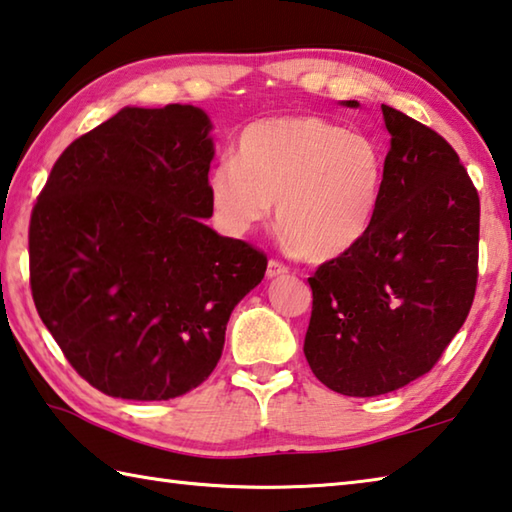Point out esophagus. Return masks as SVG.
Here are the masks:
<instances>
[{
	"mask_svg": "<svg viewBox=\"0 0 512 512\" xmlns=\"http://www.w3.org/2000/svg\"><path fill=\"white\" fill-rule=\"evenodd\" d=\"M286 273H288V266L282 264V262H277V259H271V262H268V266H266L268 280H273V277H282Z\"/></svg>",
	"mask_w": 512,
	"mask_h": 512,
	"instance_id": "obj_1",
	"label": "esophagus"
}]
</instances>
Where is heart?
Segmentation results:
<instances>
[{
	"label": "heart",
	"mask_w": 512,
	"mask_h": 512,
	"mask_svg": "<svg viewBox=\"0 0 512 512\" xmlns=\"http://www.w3.org/2000/svg\"><path fill=\"white\" fill-rule=\"evenodd\" d=\"M387 159L374 138L318 116H275L248 125L235 161L210 172L217 219L244 235L268 219L309 262L349 255L374 226Z\"/></svg>",
	"instance_id": "b5f03b06"
}]
</instances>
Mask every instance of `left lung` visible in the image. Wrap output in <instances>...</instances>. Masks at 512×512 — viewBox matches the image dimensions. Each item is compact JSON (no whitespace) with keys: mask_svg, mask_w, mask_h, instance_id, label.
<instances>
[{"mask_svg":"<svg viewBox=\"0 0 512 512\" xmlns=\"http://www.w3.org/2000/svg\"><path fill=\"white\" fill-rule=\"evenodd\" d=\"M380 109L392 141L378 215L349 255L309 277L304 338L315 378L360 398L427 374L466 322L477 288L479 194L466 167L434 129Z\"/></svg>","mask_w":512,"mask_h":512,"instance_id":"left-lung-1","label":"left lung"}]
</instances>
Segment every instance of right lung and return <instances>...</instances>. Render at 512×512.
<instances>
[{
    "instance_id": "obj_1",
    "label": "right lung",
    "mask_w": 512,
    "mask_h": 512,
    "mask_svg": "<svg viewBox=\"0 0 512 512\" xmlns=\"http://www.w3.org/2000/svg\"><path fill=\"white\" fill-rule=\"evenodd\" d=\"M212 123L192 105L125 107L55 161L31 215V291L71 367L102 394L170 401L199 387L266 255L221 237Z\"/></svg>"
}]
</instances>
